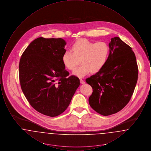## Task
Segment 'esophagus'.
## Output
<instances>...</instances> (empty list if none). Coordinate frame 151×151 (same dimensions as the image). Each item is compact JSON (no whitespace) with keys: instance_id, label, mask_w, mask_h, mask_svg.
<instances>
[{"instance_id":"obj_1","label":"esophagus","mask_w":151,"mask_h":151,"mask_svg":"<svg viewBox=\"0 0 151 151\" xmlns=\"http://www.w3.org/2000/svg\"><path fill=\"white\" fill-rule=\"evenodd\" d=\"M80 83L82 84H85V81H84L83 79H80Z\"/></svg>"}]
</instances>
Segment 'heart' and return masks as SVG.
Segmentation results:
<instances>
[{
  "label": "heart",
  "instance_id": "1",
  "mask_svg": "<svg viewBox=\"0 0 151 151\" xmlns=\"http://www.w3.org/2000/svg\"><path fill=\"white\" fill-rule=\"evenodd\" d=\"M71 50H66L63 53L62 62L65 67L71 71L81 62V65L73 72L79 78L101 71L106 65L110 54V47L106 42H96L86 38L75 41L72 44Z\"/></svg>",
  "mask_w": 151,
  "mask_h": 151
}]
</instances>
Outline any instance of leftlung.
<instances>
[{"label": "left lung", "instance_id": "left-lung-1", "mask_svg": "<svg viewBox=\"0 0 151 151\" xmlns=\"http://www.w3.org/2000/svg\"><path fill=\"white\" fill-rule=\"evenodd\" d=\"M108 62L100 71L86 80L92 87L89 98L91 108L104 116L121 110L134 93L138 67L132 48L118 37L111 39Z\"/></svg>", "mask_w": 151, "mask_h": 151}]
</instances>
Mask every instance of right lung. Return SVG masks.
I'll return each instance as SVG.
<instances>
[{
  "label": "right lung",
  "instance_id": "1",
  "mask_svg": "<svg viewBox=\"0 0 151 151\" xmlns=\"http://www.w3.org/2000/svg\"><path fill=\"white\" fill-rule=\"evenodd\" d=\"M66 42L62 38L39 37L22 54L19 79L23 93L39 113L51 117L69 106L80 86L75 76H68L62 62Z\"/></svg>",
  "mask_w": 151,
  "mask_h": 151
}]
</instances>
